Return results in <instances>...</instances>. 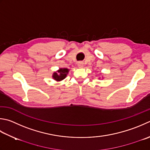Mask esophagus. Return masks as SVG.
<instances>
[{"label": "esophagus", "mask_w": 150, "mask_h": 150, "mask_svg": "<svg viewBox=\"0 0 150 150\" xmlns=\"http://www.w3.org/2000/svg\"><path fill=\"white\" fill-rule=\"evenodd\" d=\"M78 67H80V68H82V67H84L83 62H78Z\"/></svg>", "instance_id": "obj_1"}]
</instances>
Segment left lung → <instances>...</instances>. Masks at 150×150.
<instances>
[{"label": "left lung", "mask_w": 150, "mask_h": 150, "mask_svg": "<svg viewBox=\"0 0 150 150\" xmlns=\"http://www.w3.org/2000/svg\"><path fill=\"white\" fill-rule=\"evenodd\" d=\"M102 78H103V77H102ZM99 79H101V78H100V77H99Z\"/></svg>", "instance_id": "obj_1"}]
</instances>
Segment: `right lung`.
I'll return each mask as SVG.
<instances>
[{
    "instance_id": "obj_1",
    "label": "right lung",
    "mask_w": 150,
    "mask_h": 150,
    "mask_svg": "<svg viewBox=\"0 0 150 150\" xmlns=\"http://www.w3.org/2000/svg\"><path fill=\"white\" fill-rule=\"evenodd\" d=\"M69 71V69L67 68H60L57 71H54L52 73V77L56 81H61L67 77V75L68 74Z\"/></svg>"
}]
</instances>
